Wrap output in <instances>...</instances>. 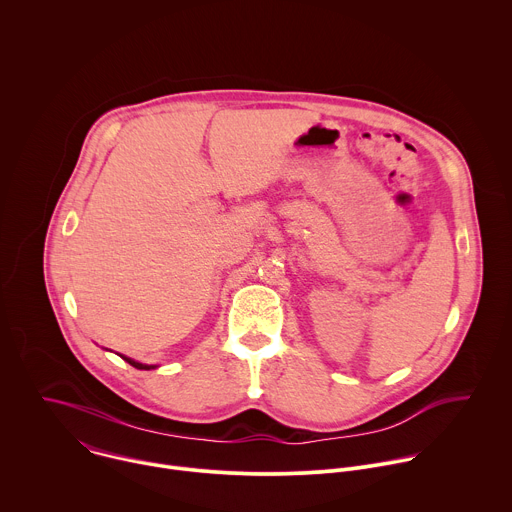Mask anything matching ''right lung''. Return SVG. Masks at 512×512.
Returning <instances> with one entry per match:
<instances>
[{"instance_id": "right-lung-1", "label": "right lung", "mask_w": 512, "mask_h": 512, "mask_svg": "<svg viewBox=\"0 0 512 512\" xmlns=\"http://www.w3.org/2000/svg\"><path fill=\"white\" fill-rule=\"evenodd\" d=\"M124 362H128L130 366H134L136 370H154V368H158V366H148V364H140V362H136V360H132V358H128V356H120Z\"/></svg>"}]
</instances>
